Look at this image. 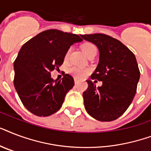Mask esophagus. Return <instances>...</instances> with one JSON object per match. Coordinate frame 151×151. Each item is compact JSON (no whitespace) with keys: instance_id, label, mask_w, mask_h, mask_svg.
Instances as JSON below:
<instances>
[{"instance_id":"obj_1","label":"esophagus","mask_w":151,"mask_h":151,"mask_svg":"<svg viewBox=\"0 0 151 151\" xmlns=\"http://www.w3.org/2000/svg\"><path fill=\"white\" fill-rule=\"evenodd\" d=\"M78 82H79V81H78V80H77V79H74V83H75L76 85H77V84H78Z\"/></svg>"}]
</instances>
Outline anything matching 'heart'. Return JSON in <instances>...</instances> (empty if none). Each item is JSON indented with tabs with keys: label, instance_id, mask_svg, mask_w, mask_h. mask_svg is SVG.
<instances>
[{
	"label": "heart",
	"instance_id": "obj_1",
	"mask_svg": "<svg viewBox=\"0 0 151 151\" xmlns=\"http://www.w3.org/2000/svg\"><path fill=\"white\" fill-rule=\"evenodd\" d=\"M82 50L85 52V54L87 55L88 57L90 55L92 54L93 52H96L97 48L96 46L94 44L91 43V42H86L82 45ZM71 48H68L67 51L65 53V56L64 59H67L69 58V55L70 54ZM69 73H70L71 75H73L74 78H82L85 76H86L89 72V70L88 69L82 68V67H79V66H71L70 68L68 70Z\"/></svg>",
	"mask_w": 151,
	"mask_h": 151
}]
</instances>
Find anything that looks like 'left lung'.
I'll return each instance as SVG.
<instances>
[{
	"instance_id": "left-lung-1",
	"label": "left lung",
	"mask_w": 151,
	"mask_h": 151,
	"mask_svg": "<svg viewBox=\"0 0 151 151\" xmlns=\"http://www.w3.org/2000/svg\"><path fill=\"white\" fill-rule=\"evenodd\" d=\"M81 37L99 48V64L91 79L103 81L102 86L96 87L87 81L88 86L83 92L85 110L100 122L114 121L126 111L136 93L140 72L136 56L121 41L106 34Z\"/></svg>"
}]
</instances>
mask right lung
<instances>
[{"mask_svg": "<svg viewBox=\"0 0 151 151\" xmlns=\"http://www.w3.org/2000/svg\"><path fill=\"white\" fill-rule=\"evenodd\" d=\"M81 41L77 34L48 29L22 45L14 62V86L29 112L47 117L61 108L74 81L68 73L61 80H54L51 78V71L58 70L67 49Z\"/></svg>", "mask_w": 151, "mask_h": 151, "instance_id": "right-lung-1", "label": "right lung"}]
</instances>
